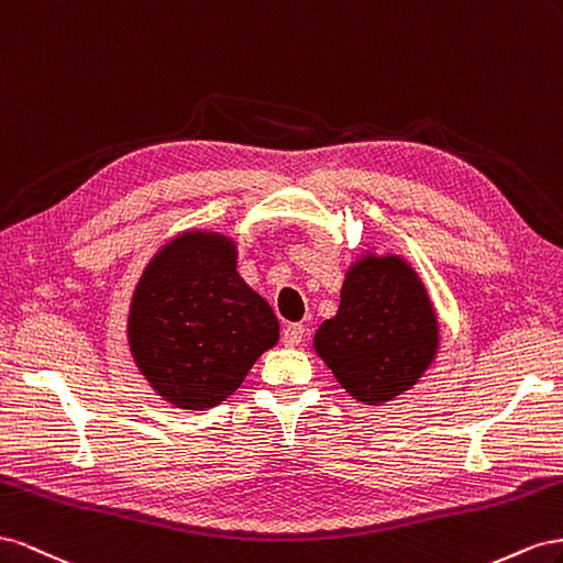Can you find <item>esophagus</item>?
<instances>
[{
	"label": "esophagus",
	"instance_id": "obj_1",
	"mask_svg": "<svg viewBox=\"0 0 563 563\" xmlns=\"http://www.w3.org/2000/svg\"><path fill=\"white\" fill-rule=\"evenodd\" d=\"M303 336H307V328L299 325V323H287L283 328V344L285 346H297L303 342Z\"/></svg>",
	"mask_w": 563,
	"mask_h": 563
}]
</instances>
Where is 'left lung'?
Wrapping results in <instances>:
<instances>
[{
    "label": "left lung",
    "instance_id": "8db88e82",
    "mask_svg": "<svg viewBox=\"0 0 563 563\" xmlns=\"http://www.w3.org/2000/svg\"><path fill=\"white\" fill-rule=\"evenodd\" d=\"M336 382L367 406L412 389L439 349L422 280L400 256L367 254L346 271L336 316L313 336Z\"/></svg>",
    "mask_w": 563,
    "mask_h": 563
}]
</instances>
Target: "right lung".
<instances>
[{"label":"right lung","mask_w":563,"mask_h":563,"mask_svg":"<svg viewBox=\"0 0 563 563\" xmlns=\"http://www.w3.org/2000/svg\"><path fill=\"white\" fill-rule=\"evenodd\" d=\"M235 256L227 235L181 233L153 256L134 290L132 356L176 408L219 406L278 342V318L238 276Z\"/></svg>","instance_id":"add662e5"}]
</instances>
